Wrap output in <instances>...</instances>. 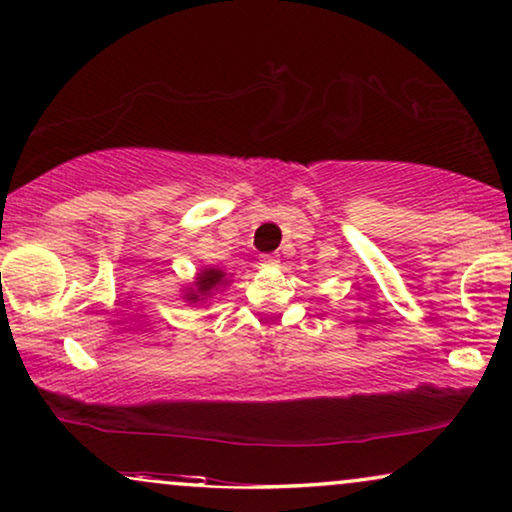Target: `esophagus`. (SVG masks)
Instances as JSON below:
<instances>
[{
	"mask_svg": "<svg viewBox=\"0 0 512 512\" xmlns=\"http://www.w3.org/2000/svg\"><path fill=\"white\" fill-rule=\"evenodd\" d=\"M279 258L272 256V254H263L261 256V265H265V268H272V265H277Z\"/></svg>",
	"mask_w": 512,
	"mask_h": 512,
	"instance_id": "34e87169",
	"label": "esophagus"
}]
</instances>
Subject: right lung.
<instances>
[{
  "label": "right lung",
  "mask_w": 512,
  "mask_h": 512,
  "mask_svg": "<svg viewBox=\"0 0 512 512\" xmlns=\"http://www.w3.org/2000/svg\"><path fill=\"white\" fill-rule=\"evenodd\" d=\"M221 284H223V272L219 268H207L200 272L198 282H195V289L191 293H186V298L195 303V300L209 296V293H212L216 286H221Z\"/></svg>",
  "instance_id": "obj_1"
}]
</instances>
